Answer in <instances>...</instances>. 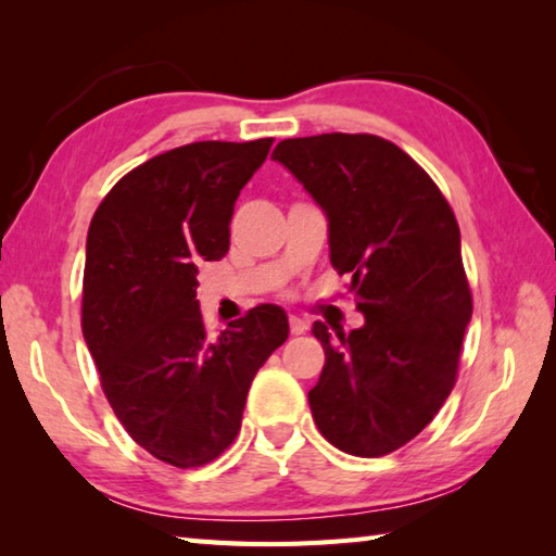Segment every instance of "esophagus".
I'll list each match as a JSON object with an SVG mask.
<instances>
[{
    "label": "esophagus",
    "instance_id": "esophagus-1",
    "mask_svg": "<svg viewBox=\"0 0 556 556\" xmlns=\"http://www.w3.org/2000/svg\"><path fill=\"white\" fill-rule=\"evenodd\" d=\"M289 328H291V333H294V336H301V333L308 331V321H306V318H301V316H289Z\"/></svg>",
    "mask_w": 556,
    "mask_h": 556
}]
</instances>
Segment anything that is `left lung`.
Masks as SVG:
<instances>
[{
  "label": "left lung",
  "instance_id": "8db88e82",
  "mask_svg": "<svg viewBox=\"0 0 556 556\" xmlns=\"http://www.w3.org/2000/svg\"><path fill=\"white\" fill-rule=\"evenodd\" d=\"M271 159L326 213L331 265L351 275L365 324L316 321L326 365L314 421L345 454L375 458L425 429L454 390L473 314L454 211L409 154L375 135L279 142Z\"/></svg>",
  "mask_w": 556,
  "mask_h": 556
}]
</instances>
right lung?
Wrapping results in <instances>:
<instances>
[{
	"mask_svg": "<svg viewBox=\"0 0 556 556\" xmlns=\"http://www.w3.org/2000/svg\"><path fill=\"white\" fill-rule=\"evenodd\" d=\"M269 147H176L122 176L92 215L83 336L122 427L176 468L232 444L252 380L289 336L285 308L262 304L213 341L195 299L199 262L225 257L235 201Z\"/></svg>",
	"mask_w": 556,
	"mask_h": 556,
	"instance_id": "1",
	"label": "right lung"
}]
</instances>
